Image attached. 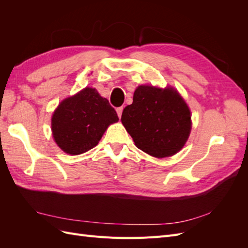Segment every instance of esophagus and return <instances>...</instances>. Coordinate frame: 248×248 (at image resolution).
I'll list each match as a JSON object with an SVG mask.
<instances>
[{"mask_svg":"<svg viewBox=\"0 0 248 248\" xmlns=\"http://www.w3.org/2000/svg\"><path fill=\"white\" fill-rule=\"evenodd\" d=\"M116 110H117V114H118L119 118H121V116H122V111H123V107H120V108H118Z\"/></svg>","mask_w":248,"mask_h":248,"instance_id":"1","label":"esophagus"}]
</instances>
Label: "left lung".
<instances>
[{
	"label": "left lung",
	"mask_w": 248,
	"mask_h": 248,
	"mask_svg": "<svg viewBox=\"0 0 248 248\" xmlns=\"http://www.w3.org/2000/svg\"><path fill=\"white\" fill-rule=\"evenodd\" d=\"M121 121L136 146L157 158L178 153L191 130L189 108L177 90L169 87L139 86Z\"/></svg>",
	"instance_id": "8db88e82"
}]
</instances>
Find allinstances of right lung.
<instances>
[{
  "label": "right lung",
  "mask_w": 248,
  "mask_h": 248,
  "mask_svg": "<svg viewBox=\"0 0 248 248\" xmlns=\"http://www.w3.org/2000/svg\"><path fill=\"white\" fill-rule=\"evenodd\" d=\"M118 121L108 100L87 87L59 104L51 117L52 137L65 153L78 155L97 146L108 127Z\"/></svg>",
  "instance_id": "right-lung-1"
}]
</instances>
